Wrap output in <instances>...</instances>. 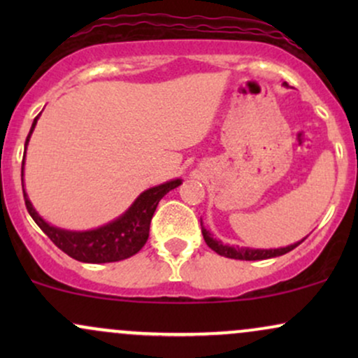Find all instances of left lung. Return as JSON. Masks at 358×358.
I'll use <instances>...</instances> for the list:
<instances>
[{"label":"left lung","instance_id":"obj_1","mask_svg":"<svg viewBox=\"0 0 358 358\" xmlns=\"http://www.w3.org/2000/svg\"><path fill=\"white\" fill-rule=\"evenodd\" d=\"M285 85H287V84H285ZM200 225H202L203 239H205V242H207L208 248H210L212 250H215V252L220 254V256L231 257V259H241V261H262V259L282 256V254L289 252V250L298 248V245L306 239L305 237V239L296 242V244H291V245H286V248H279V249H250V248H239V245H236V248H234V245L222 244L220 241L213 239L212 234L203 227L202 220H200Z\"/></svg>","mask_w":358,"mask_h":358}]
</instances>
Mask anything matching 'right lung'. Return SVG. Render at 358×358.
Masks as SVG:
<instances>
[{
	"label": "right lung",
	"mask_w": 358,
	"mask_h": 358,
	"mask_svg": "<svg viewBox=\"0 0 358 358\" xmlns=\"http://www.w3.org/2000/svg\"><path fill=\"white\" fill-rule=\"evenodd\" d=\"M38 116L35 117L31 124L30 133H28L27 141H24V150H27L28 141H30L31 133H34ZM24 168V158L22 163V176ZM23 180V178H22ZM182 185V180L176 178L171 182L162 183L158 187L148 188L141 195L134 200L127 210L117 217L116 220L102 225L94 231L73 232L64 231V229L53 227V225L45 222L42 217L36 213V210L28 199L27 192L23 188L24 205L27 210L31 215V219L36 222L42 231L50 237V241L57 248L64 250L67 256L80 262H92V264H101V262H116L127 259L141 250L143 245L146 244L148 236H150V224L153 219V213L158 207L159 200L166 195L168 192Z\"/></svg>",
	"instance_id": "right-lung-1"
}]
</instances>
